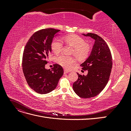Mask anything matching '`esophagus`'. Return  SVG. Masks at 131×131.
<instances>
[{
	"label": "esophagus",
	"instance_id": "1",
	"mask_svg": "<svg viewBox=\"0 0 131 131\" xmlns=\"http://www.w3.org/2000/svg\"><path fill=\"white\" fill-rule=\"evenodd\" d=\"M70 72V71L69 70H67V69H64V73L65 74L68 73H69Z\"/></svg>",
	"mask_w": 131,
	"mask_h": 131
}]
</instances>
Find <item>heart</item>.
Here are the masks:
<instances>
[{
	"instance_id": "heart-1",
	"label": "heart",
	"mask_w": 131,
	"mask_h": 131,
	"mask_svg": "<svg viewBox=\"0 0 131 131\" xmlns=\"http://www.w3.org/2000/svg\"><path fill=\"white\" fill-rule=\"evenodd\" d=\"M66 44L74 47L73 53L78 58L85 59L89 56L90 52V47L86 43L84 39L76 34H70L63 38ZM63 44L61 40L55 39L51 43V49L55 54H59L63 49ZM57 63L67 69L72 68L77 61L74 57L61 54L57 58Z\"/></svg>"
}]
</instances>
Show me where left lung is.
Wrapping results in <instances>:
<instances>
[{
	"label": "left lung",
	"instance_id": "left-lung-1",
	"mask_svg": "<svg viewBox=\"0 0 131 131\" xmlns=\"http://www.w3.org/2000/svg\"><path fill=\"white\" fill-rule=\"evenodd\" d=\"M82 35L95 41L90 56L80 65L88 71V75L77 73L78 79L73 88L80 97L89 98L97 96L106 85L112 68V56L108 45L101 37L91 33Z\"/></svg>",
	"mask_w": 131,
	"mask_h": 131
}]
</instances>
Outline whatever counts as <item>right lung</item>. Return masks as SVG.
Listing matches in <instances>:
<instances>
[{
	"mask_svg": "<svg viewBox=\"0 0 131 131\" xmlns=\"http://www.w3.org/2000/svg\"><path fill=\"white\" fill-rule=\"evenodd\" d=\"M60 30L46 28L34 33L27 42L22 57V69L30 88L39 94L48 93L56 88L63 74L58 64L50 69H45L51 52L53 38Z\"/></svg>",
	"mask_w": 131,
	"mask_h": 131,
	"instance_id": "add662e5",
	"label": "right lung"
}]
</instances>
